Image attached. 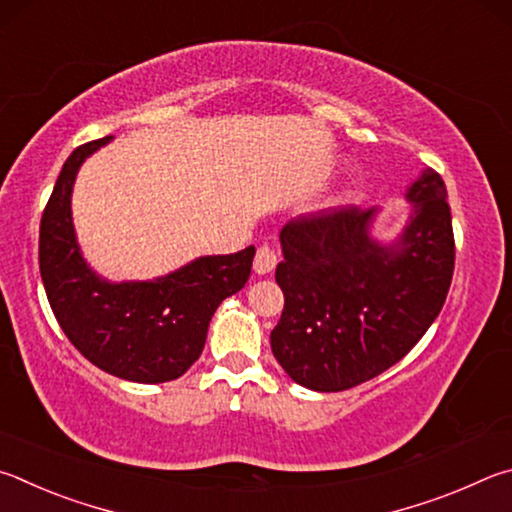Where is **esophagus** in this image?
Here are the masks:
<instances>
[{
	"mask_svg": "<svg viewBox=\"0 0 512 512\" xmlns=\"http://www.w3.org/2000/svg\"><path fill=\"white\" fill-rule=\"evenodd\" d=\"M276 263H279V256H276V251L272 247H258L256 251V258H254V272L256 274H270Z\"/></svg>",
	"mask_w": 512,
	"mask_h": 512,
	"instance_id": "obj_1",
	"label": "esophagus"
}]
</instances>
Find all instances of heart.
Here are the masks:
<instances>
[{"label": "heart", "instance_id": "1", "mask_svg": "<svg viewBox=\"0 0 512 512\" xmlns=\"http://www.w3.org/2000/svg\"><path fill=\"white\" fill-rule=\"evenodd\" d=\"M344 200H346V195H339V197H337V202H344Z\"/></svg>", "mask_w": 512, "mask_h": 512}]
</instances>
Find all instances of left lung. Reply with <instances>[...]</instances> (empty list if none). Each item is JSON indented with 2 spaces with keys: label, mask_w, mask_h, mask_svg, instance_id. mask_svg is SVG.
Returning a JSON list of instances; mask_svg holds the SVG:
<instances>
[{
  "label": "left lung",
  "mask_w": 512,
  "mask_h": 512,
  "mask_svg": "<svg viewBox=\"0 0 512 512\" xmlns=\"http://www.w3.org/2000/svg\"><path fill=\"white\" fill-rule=\"evenodd\" d=\"M398 238L371 236L378 211H319L281 231L285 306L272 353L301 387L346 391L400 362L441 312L454 272L452 213L441 175L407 188Z\"/></svg>",
  "instance_id": "obj_1"
}]
</instances>
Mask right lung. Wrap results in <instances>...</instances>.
<instances>
[{"label": "right lung", "mask_w": 512, "mask_h": 512, "mask_svg": "<svg viewBox=\"0 0 512 512\" xmlns=\"http://www.w3.org/2000/svg\"><path fill=\"white\" fill-rule=\"evenodd\" d=\"M112 137L71 152L40 222V274L62 333L98 369L121 380H177L202 355L213 312L245 288L256 249L200 256L152 281H107L80 251L71 191L83 161Z\"/></svg>", "instance_id": "1"}]
</instances>
